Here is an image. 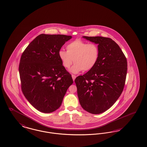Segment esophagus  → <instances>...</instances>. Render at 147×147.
Wrapping results in <instances>:
<instances>
[{
	"mask_svg": "<svg viewBox=\"0 0 147 147\" xmlns=\"http://www.w3.org/2000/svg\"><path fill=\"white\" fill-rule=\"evenodd\" d=\"M71 77H72V78H73V81H74V80H75V79L76 78V76H75V75H73V74H72L71 75Z\"/></svg>",
	"mask_w": 147,
	"mask_h": 147,
	"instance_id": "obj_1",
	"label": "esophagus"
}]
</instances>
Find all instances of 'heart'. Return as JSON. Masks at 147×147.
<instances>
[{"label":"heart","mask_w":147,"mask_h":147,"mask_svg":"<svg viewBox=\"0 0 147 147\" xmlns=\"http://www.w3.org/2000/svg\"><path fill=\"white\" fill-rule=\"evenodd\" d=\"M58 55L63 65L70 69L73 73L77 74L82 71H89L95 67L99 57V49L96 44L88 43L77 39L67 46V51L61 49Z\"/></svg>","instance_id":"obj_1"}]
</instances>
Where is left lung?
<instances>
[{
	"instance_id": "1",
	"label": "left lung",
	"mask_w": 147,
	"mask_h": 147,
	"mask_svg": "<svg viewBox=\"0 0 147 147\" xmlns=\"http://www.w3.org/2000/svg\"><path fill=\"white\" fill-rule=\"evenodd\" d=\"M83 37L98 44L99 57L95 67L77 77L75 83L82 107L88 112L98 114L109 109L121 95L126 79L127 61L112 39Z\"/></svg>"
}]
</instances>
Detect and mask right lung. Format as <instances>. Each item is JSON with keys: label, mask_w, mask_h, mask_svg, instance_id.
<instances>
[{"label": "right lung", "mask_w": 147, "mask_h": 147, "mask_svg": "<svg viewBox=\"0 0 147 147\" xmlns=\"http://www.w3.org/2000/svg\"><path fill=\"white\" fill-rule=\"evenodd\" d=\"M71 38L65 35H39L22 54L19 71L22 92L41 112L58 109L73 83L58 55L61 47Z\"/></svg>", "instance_id": "add662e5"}]
</instances>
